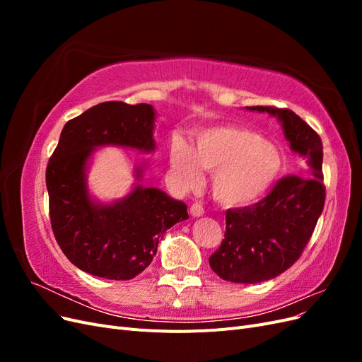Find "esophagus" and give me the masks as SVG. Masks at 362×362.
Instances as JSON below:
<instances>
[{
    "instance_id": "esophagus-1",
    "label": "esophagus",
    "mask_w": 362,
    "mask_h": 362,
    "mask_svg": "<svg viewBox=\"0 0 362 362\" xmlns=\"http://www.w3.org/2000/svg\"><path fill=\"white\" fill-rule=\"evenodd\" d=\"M190 214H192L193 217H201V216H204V208H202V205H201V204H193V205L190 206Z\"/></svg>"
}]
</instances>
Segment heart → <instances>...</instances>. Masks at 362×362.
I'll use <instances>...</instances> for the list:
<instances>
[{
  "instance_id": "obj_1",
  "label": "heart",
  "mask_w": 362,
  "mask_h": 362,
  "mask_svg": "<svg viewBox=\"0 0 362 362\" xmlns=\"http://www.w3.org/2000/svg\"><path fill=\"white\" fill-rule=\"evenodd\" d=\"M173 180L190 190L202 180L201 169L211 173L214 199L228 206H245L264 196L282 170V152L255 131L238 125L201 129L192 148L173 139L169 151Z\"/></svg>"
}]
</instances>
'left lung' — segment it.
<instances>
[{
  "label": "left lung",
  "mask_w": 362,
  "mask_h": 362,
  "mask_svg": "<svg viewBox=\"0 0 362 362\" xmlns=\"http://www.w3.org/2000/svg\"><path fill=\"white\" fill-rule=\"evenodd\" d=\"M246 110L275 116L290 149L305 158L308 172L279 180L254 205L226 211L225 238L210 257V266L222 279L235 284L269 281L291 267L310 242L325 205L319 134L288 108L258 105Z\"/></svg>",
  "instance_id": "obj_1"
}]
</instances>
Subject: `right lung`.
<instances>
[{
    "label": "right lung",
    "mask_w": 362,
    "mask_h": 362,
    "mask_svg": "<svg viewBox=\"0 0 362 362\" xmlns=\"http://www.w3.org/2000/svg\"><path fill=\"white\" fill-rule=\"evenodd\" d=\"M156 110L149 104H98L63 127L47 168L54 235L74 266L93 276L128 281L144 272L158 242L175 223L187 221V205L141 184L146 161L134 166V185L124 198L96 199L87 172L98 148L119 146L151 154Z\"/></svg>",
    "instance_id": "add662e5"
}]
</instances>
